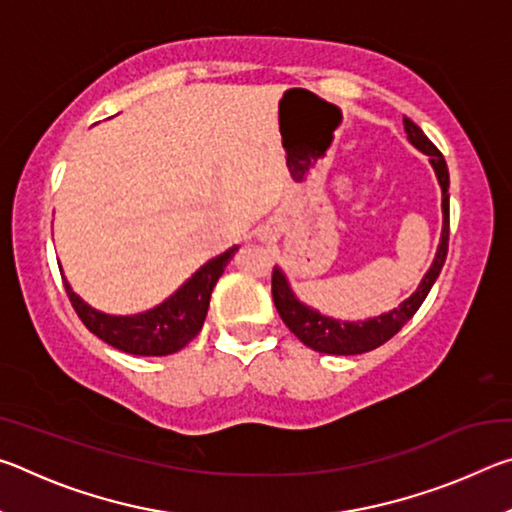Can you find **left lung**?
Returning a JSON list of instances; mask_svg holds the SVG:
<instances>
[{
  "instance_id": "left-lung-1",
  "label": "left lung",
  "mask_w": 512,
  "mask_h": 512,
  "mask_svg": "<svg viewBox=\"0 0 512 512\" xmlns=\"http://www.w3.org/2000/svg\"><path fill=\"white\" fill-rule=\"evenodd\" d=\"M404 131L415 149L429 155V162L433 171H436L440 189H443V235H440L436 259H433L431 268L427 275L422 277L418 291H415L411 298H406L400 307L388 311V314L361 320V323H343V320L323 316L318 314V311L309 309L307 305H302V302L293 296L284 273L280 268H273L271 291L277 314L284 320V325H287L311 350L323 354H363L379 348V345H384L388 339H393V336L400 332L406 325V320L413 318V314L420 309L424 298H427V293L431 291L436 277L443 271L449 248V171L443 153L433 146L429 137L420 131V126H415L409 117H404Z\"/></svg>"
}]
</instances>
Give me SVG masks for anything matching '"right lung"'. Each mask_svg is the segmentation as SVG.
Segmentation results:
<instances>
[{
	"mask_svg": "<svg viewBox=\"0 0 512 512\" xmlns=\"http://www.w3.org/2000/svg\"><path fill=\"white\" fill-rule=\"evenodd\" d=\"M235 250L237 246H232L223 255L210 259L171 298L164 300L162 305L135 316H110L92 309L76 296L72 287L65 282V277L63 282L67 298L72 302L76 314L83 320V325L92 334H97L101 341H106L112 348L128 354L164 357V354L183 350L201 332L207 307H210L214 284L223 275L225 266H228L232 255H235Z\"/></svg>",
	"mask_w": 512,
	"mask_h": 512,
	"instance_id": "obj_1",
	"label": "right lung"
}]
</instances>
